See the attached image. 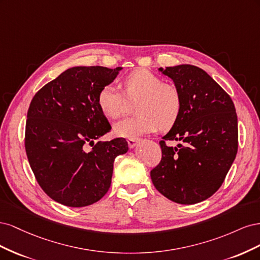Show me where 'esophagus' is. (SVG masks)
<instances>
[{
  "mask_svg": "<svg viewBox=\"0 0 260 260\" xmlns=\"http://www.w3.org/2000/svg\"><path fill=\"white\" fill-rule=\"evenodd\" d=\"M138 143V139H129L128 140V145L130 148H133Z\"/></svg>",
  "mask_w": 260,
  "mask_h": 260,
  "instance_id": "esophagus-1",
  "label": "esophagus"
}]
</instances>
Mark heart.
<instances>
[{
    "mask_svg": "<svg viewBox=\"0 0 260 260\" xmlns=\"http://www.w3.org/2000/svg\"><path fill=\"white\" fill-rule=\"evenodd\" d=\"M123 92L114 84L102 88L98 96L101 112L109 119H119L136 105L137 116L117 122V137L137 139L160 127H174L182 111V99L176 86L164 83L151 70L140 68L124 78Z\"/></svg>",
    "mask_w": 260,
    "mask_h": 260,
    "instance_id": "b5f03b06",
    "label": "heart"
}]
</instances>
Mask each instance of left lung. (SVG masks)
I'll return each mask as SVG.
<instances>
[{
  "instance_id": "obj_1",
  "label": "left lung",
  "mask_w": 260,
  "mask_h": 260,
  "mask_svg": "<svg viewBox=\"0 0 260 260\" xmlns=\"http://www.w3.org/2000/svg\"><path fill=\"white\" fill-rule=\"evenodd\" d=\"M180 92L182 111L159 144L161 160L151 171L153 184L172 202L191 205L221 186L238 153V116L231 98L193 65L158 68ZM181 140L179 149L165 140Z\"/></svg>"
}]
</instances>
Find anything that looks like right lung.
<instances>
[{"mask_svg": "<svg viewBox=\"0 0 260 260\" xmlns=\"http://www.w3.org/2000/svg\"><path fill=\"white\" fill-rule=\"evenodd\" d=\"M122 67L77 66L45 84L31 101L25 147L38 183L52 200L68 207L100 201L112 183L114 160L128 152L123 138L85 145L111 131L98 96Z\"/></svg>", "mask_w": 260, "mask_h": 260, "instance_id": "obj_1", "label": "right lung"}]
</instances>
